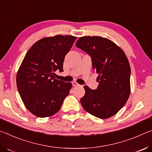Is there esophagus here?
Wrapping results in <instances>:
<instances>
[{"mask_svg":"<svg viewBox=\"0 0 152 152\" xmlns=\"http://www.w3.org/2000/svg\"><path fill=\"white\" fill-rule=\"evenodd\" d=\"M72 84H73V86H79V84H78L77 83L76 81H73V83H72Z\"/></svg>","mask_w":152,"mask_h":152,"instance_id":"1","label":"esophagus"}]
</instances>
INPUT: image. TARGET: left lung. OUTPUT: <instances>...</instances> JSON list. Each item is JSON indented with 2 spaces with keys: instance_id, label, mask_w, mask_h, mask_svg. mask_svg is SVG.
<instances>
[{
  "instance_id": "1",
  "label": "left lung",
  "mask_w": 152,
  "mask_h": 152,
  "mask_svg": "<svg viewBox=\"0 0 152 152\" xmlns=\"http://www.w3.org/2000/svg\"><path fill=\"white\" fill-rule=\"evenodd\" d=\"M77 48L91 57L93 69L98 74L95 90L84 86L81 104L86 112L102 119L110 118L123 108L131 92V68L126 54L109 39L83 36L76 42Z\"/></svg>"
}]
</instances>
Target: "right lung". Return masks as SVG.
<instances>
[{"mask_svg":"<svg viewBox=\"0 0 152 152\" xmlns=\"http://www.w3.org/2000/svg\"><path fill=\"white\" fill-rule=\"evenodd\" d=\"M77 39L73 36L46 37L33 44L17 74V86L24 105L38 117L58 112L72 83L57 80L55 71H63V61Z\"/></svg>","mask_w":152,"mask_h":152,"instance_id":"obj_1","label":"right lung"}]
</instances>
